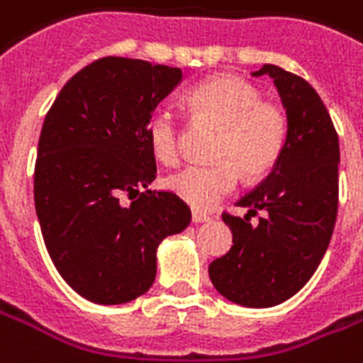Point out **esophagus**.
Masks as SVG:
<instances>
[{"label": "esophagus", "mask_w": 363, "mask_h": 363, "mask_svg": "<svg viewBox=\"0 0 363 363\" xmlns=\"http://www.w3.org/2000/svg\"><path fill=\"white\" fill-rule=\"evenodd\" d=\"M209 215H206V213H201V211H192V220L198 225V223H207L209 220Z\"/></svg>", "instance_id": "esophagus-1"}]
</instances>
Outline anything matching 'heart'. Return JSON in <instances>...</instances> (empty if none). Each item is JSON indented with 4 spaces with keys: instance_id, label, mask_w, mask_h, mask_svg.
I'll list each match as a JSON object with an SVG mask.
<instances>
[{
    "instance_id": "obj_1",
    "label": "heart",
    "mask_w": 363,
    "mask_h": 363,
    "mask_svg": "<svg viewBox=\"0 0 363 363\" xmlns=\"http://www.w3.org/2000/svg\"><path fill=\"white\" fill-rule=\"evenodd\" d=\"M184 101L198 120L218 125L211 148L215 162L192 163L167 179V188L186 203L209 209L238 186L242 173L259 179L278 163L287 143V116L280 104L262 101L253 83L223 74L198 83ZM146 137L163 165L181 162V123L173 110L156 108Z\"/></svg>"
}]
</instances>
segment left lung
<instances>
[{
	"instance_id": "obj_1",
	"label": "left lung",
	"mask_w": 363,
	"mask_h": 363,
	"mask_svg": "<svg viewBox=\"0 0 363 363\" xmlns=\"http://www.w3.org/2000/svg\"><path fill=\"white\" fill-rule=\"evenodd\" d=\"M286 106V148L264 181L236 206L243 217L223 213L232 245L209 264L223 297L242 306L267 308L293 297L325 255L339 207V137L328 108L311 83L280 66L264 65ZM262 211L257 225L250 217Z\"/></svg>"
}]
</instances>
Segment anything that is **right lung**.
<instances>
[{
  "label": "right lung",
  "instance_id": "add662e5",
  "mask_svg": "<svg viewBox=\"0 0 363 363\" xmlns=\"http://www.w3.org/2000/svg\"><path fill=\"white\" fill-rule=\"evenodd\" d=\"M181 79V68L104 57L70 77L47 112L35 213L55 268L91 303H129L148 291L157 245L190 223L175 192H138L156 179L148 118Z\"/></svg>",
  "mask_w": 363,
  "mask_h": 363
}]
</instances>
